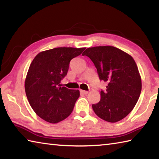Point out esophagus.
<instances>
[{
	"mask_svg": "<svg viewBox=\"0 0 159 159\" xmlns=\"http://www.w3.org/2000/svg\"><path fill=\"white\" fill-rule=\"evenodd\" d=\"M80 92L83 93V94H88V91H86V90H80Z\"/></svg>",
	"mask_w": 159,
	"mask_h": 159,
	"instance_id": "obj_1",
	"label": "esophagus"
}]
</instances>
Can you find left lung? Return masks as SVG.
I'll list each match as a JSON object with an SVG mask.
<instances>
[{
	"mask_svg": "<svg viewBox=\"0 0 159 159\" xmlns=\"http://www.w3.org/2000/svg\"><path fill=\"white\" fill-rule=\"evenodd\" d=\"M82 55L93 61L99 79L108 83L106 90L100 92V101L92 105L93 111L106 121L122 120L133 109L141 93V76L134 59L109 45L88 48Z\"/></svg>",
	"mask_w": 159,
	"mask_h": 159,
	"instance_id": "left-lung-1",
	"label": "left lung"
}]
</instances>
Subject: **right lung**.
<instances>
[{"label":"right lung","mask_w":159,"mask_h":159,"mask_svg":"<svg viewBox=\"0 0 159 159\" xmlns=\"http://www.w3.org/2000/svg\"><path fill=\"white\" fill-rule=\"evenodd\" d=\"M85 48H56L42 51L34 57L25 79V92L31 108L40 118L57 123L71 114L79 98V90L61 87L69 62Z\"/></svg>","instance_id":"add662e5"}]
</instances>
